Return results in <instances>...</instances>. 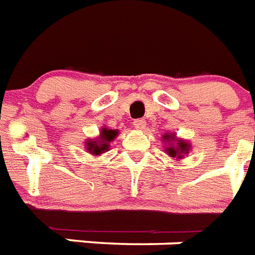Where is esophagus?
I'll return each instance as SVG.
<instances>
[{"instance_id": "1", "label": "esophagus", "mask_w": 255, "mask_h": 255, "mask_svg": "<svg viewBox=\"0 0 255 255\" xmlns=\"http://www.w3.org/2000/svg\"><path fill=\"white\" fill-rule=\"evenodd\" d=\"M133 126H135V128H139V129H143V128L145 127V120H143V119H136V120H133Z\"/></svg>"}]
</instances>
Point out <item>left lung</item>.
<instances>
[{
	"label": "left lung",
	"instance_id": "obj_1",
	"mask_svg": "<svg viewBox=\"0 0 255 255\" xmlns=\"http://www.w3.org/2000/svg\"><path fill=\"white\" fill-rule=\"evenodd\" d=\"M171 137V141L175 140L174 136H170V135H166L164 136V139H166V141H168V139ZM188 144L186 143V141L183 140H178V143H176V147H174V145H171V147H168V148H166V151L168 152V155L170 156H172V158H182V153H187L188 152Z\"/></svg>",
	"mask_w": 255,
	"mask_h": 255
}]
</instances>
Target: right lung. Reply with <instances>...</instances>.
Masks as SVG:
<instances>
[{
  "mask_svg": "<svg viewBox=\"0 0 255 255\" xmlns=\"http://www.w3.org/2000/svg\"><path fill=\"white\" fill-rule=\"evenodd\" d=\"M118 135V131H114V129H107V128H103L102 135L99 137V140H89L87 143V149L88 152L93 153V155H99V153L104 152L107 149L110 148L111 140H114L115 137Z\"/></svg>",
  "mask_w": 255,
  "mask_h": 255,
  "instance_id": "right-lung-1",
  "label": "right lung"
}]
</instances>
